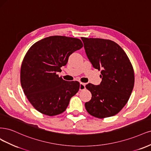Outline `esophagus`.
Wrapping results in <instances>:
<instances>
[{"mask_svg":"<svg viewBox=\"0 0 151 151\" xmlns=\"http://www.w3.org/2000/svg\"><path fill=\"white\" fill-rule=\"evenodd\" d=\"M85 88H86L85 83H80V90H83Z\"/></svg>","mask_w":151,"mask_h":151,"instance_id":"1","label":"esophagus"}]
</instances>
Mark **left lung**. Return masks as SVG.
Here are the masks:
<instances>
[{
  "label": "left lung",
  "instance_id": "1",
  "mask_svg": "<svg viewBox=\"0 0 151 151\" xmlns=\"http://www.w3.org/2000/svg\"><path fill=\"white\" fill-rule=\"evenodd\" d=\"M87 57L95 69L101 70L99 85L88 83L91 93L86 102V111L99 119L114 116L123 109L134 85L133 67L118 44L100 38L81 37Z\"/></svg>",
  "mask_w": 151,
  "mask_h": 151
}]
</instances>
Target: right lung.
Instances as JSON below:
<instances>
[{
  "mask_svg": "<svg viewBox=\"0 0 151 151\" xmlns=\"http://www.w3.org/2000/svg\"><path fill=\"white\" fill-rule=\"evenodd\" d=\"M83 46L78 38L53 36L36 42L28 50L21 65V83L38 111L49 116L60 114L78 91V81H65L58 73L72 53Z\"/></svg>",
  "mask_w": 151,
  "mask_h": 151,
  "instance_id": "1",
  "label": "right lung"
}]
</instances>
